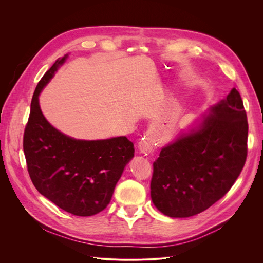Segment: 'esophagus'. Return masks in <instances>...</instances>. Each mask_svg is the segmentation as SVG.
<instances>
[{
	"instance_id": "34e87169",
	"label": "esophagus",
	"mask_w": 263,
	"mask_h": 263,
	"mask_svg": "<svg viewBox=\"0 0 263 263\" xmlns=\"http://www.w3.org/2000/svg\"><path fill=\"white\" fill-rule=\"evenodd\" d=\"M139 150L141 154H150L154 151V141L151 138H142V140L139 142Z\"/></svg>"
}]
</instances>
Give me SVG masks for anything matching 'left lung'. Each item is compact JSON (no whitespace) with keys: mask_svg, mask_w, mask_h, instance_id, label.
I'll return each instance as SVG.
<instances>
[{"mask_svg":"<svg viewBox=\"0 0 263 263\" xmlns=\"http://www.w3.org/2000/svg\"><path fill=\"white\" fill-rule=\"evenodd\" d=\"M248 121L235 87L196 128L161 149L154 162L151 200L169 217H190L216 203L243 168Z\"/></svg>","mask_w":263,"mask_h":263,"instance_id":"left-lung-1","label":"left lung"}]
</instances>
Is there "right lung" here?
<instances>
[{"mask_svg":"<svg viewBox=\"0 0 263 263\" xmlns=\"http://www.w3.org/2000/svg\"><path fill=\"white\" fill-rule=\"evenodd\" d=\"M58 58L38 82L23 138L27 170L42 195L77 216H92L109 204L134 144L125 136L79 140L52 127L39 106V93L67 59Z\"/></svg>","mask_w":263,"mask_h":263,"instance_id":"right-lung-1","label":"right lung"}]
</instances>
